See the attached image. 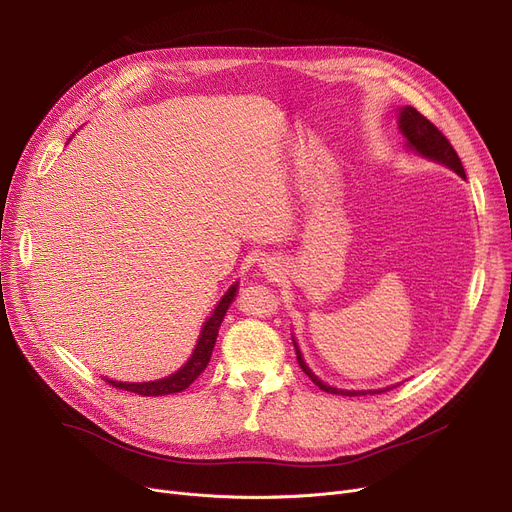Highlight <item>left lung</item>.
<instances>
[{"mask_svg":"<svg viewBox=\"0 0 512 512\" xmlns=\"http://www.w3.org/2000/svg\"><path fill=\"white\" fill-rule=\"evenodd\" d=\"M398 122H400L402 134H405L407 141H409L407 145H409L411 149H415L417 153H421V155H425V157H429V159L440 161V164L448 166L450 170H454L456 174L465 178V170H463L461 159H459V155H456V151H454V147L450 145V141H448V139L444 137V134H442L432 122H429L423 114H419V112L415 110V107H411V105L402 107ZM294 348H297V344H294ZM297 361H299L301 369L309 375L311 382H313L317 388L324 390V392L342 394V396H365V394H367L365 390H338V388H332V386L321 382V380L317 378V375H313L311 369L305 365L299 348H297ZM386 390H388V388H386ZM386 390H373V392H369V394H380V392H386Z\"/></svg>","mask_w":512,"mask_h":512,"instance_id":"1","label":"left lung"}]
</instances>
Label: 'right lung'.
Listing matches in <instances>:
<instances>
[{"mask_svg":"<svg viewBox=\"0 0 512 512\" xmlns=\"http://www.w3.org/2000/svg\"><path fill=\"white\" fill-rule=\"evenodd\" d=\"M234 294H236V284L228 288V292L224 294L222 301L218 303V307H215L213 315L205 321L195 353H193L191 359H188V363L182 369H178L176 373L168 375V378L157 380V382H145V384H124V382H114V380H105V382L114 386V388H118V390L134 392V394H141V396H164V394H174V392L186 390L205 371V367L211 359V351L215 346V338H218L220 324L224 321V315H226L230 303L234 301Z\"/></svg>","mask_w":512,"mask_h":512,"instance_id":"1","label":"right lung"}]
</instances>
